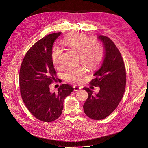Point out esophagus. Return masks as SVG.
Returning <instances> with one entry per match:
<instances>
[{"label":"esophagus","mask_w":148,"mask_h":148,"mask_svg":"<svg viewBox=\"0 0 148 148\" xmlns=\"http://www.w3.org/2000/svg\"><path fill=\"white\" fill-rule=\"evenodd\" d=\"M73 87H74V90L75 91H77L81 89V87L78 86H74Z\"/></svg>","instance_id":"1"}]
</instances>
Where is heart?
Segmentation results:
<instances>
[{
	"label": "heart",
	"instance_id": "1",
	"mask_svg": "<svg viewBox=\"0 0 148 148\" xmlns=\"http://www.w3.org/2000/svg\"><path fill=\"white\" fill-rule=\"evenodd\" d=\"M61 43L78 51L81 62L88 68L94 67L102 58L103 48L101 43L96 38H89L85 34L72 33L63 38ZM60 49L54 46L51 49V57L53 64L56 67L60 66ZM85 74L86 70L81 66L70 67L65 74V77L68 81L77 84L81 81V78Z\"/></svg>",
	"mask_w": 148,
	"mask_h": 148
}]
</instances>
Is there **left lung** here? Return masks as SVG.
Returning <instances> with one entry per match:
<instances>
[{"mask_svg":"<svg viewBox=\"0 0 148 148\" xmlns=\"http://www.w3.org/2000/svg\"><path fill=\"white\" fill-rule=\"evenodd\" d=\"M104 49L103 60L90 84L99 87L98 94L84 87L88 97L83 105L86 115L92 119L109 116L121 101L126 86V70L122 56L114 42L108 37L99 36Z\"/></svg>","mask_w":148,"mask_h":148,"instance_id":"8db88e82","label":"left lung"}]
</instances>
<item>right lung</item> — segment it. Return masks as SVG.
<instances>
[{"label":"right lung","instance_id":"1","mask_svg":"<svg viewBox=\"0 0 148 148\" xmlns=\"http://www.w3.org/2000/svg\"><path fill=\"white\" fill-rule=\"evenodd\" d=\"M61 33L50 34L36 42L26 54L20 69V91L23 101L34 117L46 122L60 117L65 98L74 91L67 84L60 86L57 92L50 91L49 85L57 78L51 49Z\"/></svg>","mask_w":148,"mask_h":148}]
</instances>
